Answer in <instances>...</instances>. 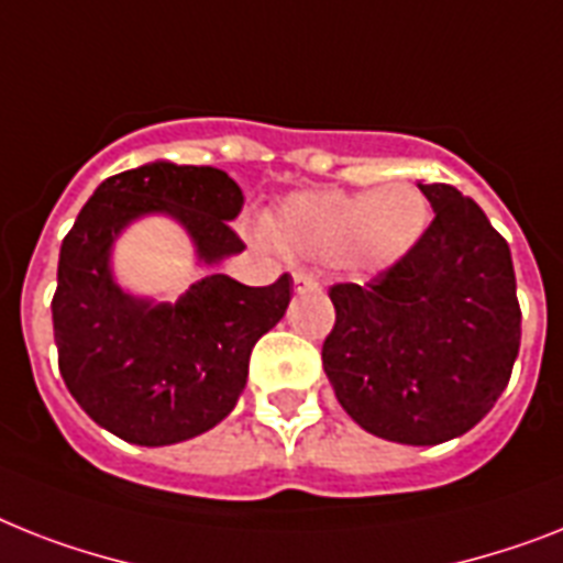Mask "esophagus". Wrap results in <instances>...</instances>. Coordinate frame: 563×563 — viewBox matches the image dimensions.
<instances>
[{"label": "esophagus", "instance_id": "esophagus-1", "mask_svg": "<svg viewBox=\"0 0 563 563\" xmlns=\"http://www.w3.org/2000/svg\"><path fill=\"white\" fill-rule=\"evenodd\" d=\"M295 289L297 291H314L321 289V283H318V277L309 272H295Z\"/></svg>", "mask_w": 563, "mask_h": 563}]
</instances>
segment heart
<instances>
[{
  "mask_svg": "<svg viewBox=\"0 0 563 563\" xmlns=\"http://www.w3.org/2000/svg\"><path fill=\"white\" fill-rule=\"evenodd\" d=\"M428 219L431 205L408 181L387 185L376 194L306 190L277 208L268 236L303 257L385 268L413 249Z\"/></svg>",
  "mask_w": 563,
  "mask_h": 563,
  "instance_id": "obj_1",
  "label": "heart"
}]
</instances>
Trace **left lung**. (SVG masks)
I'll use <instances>...</instances> for the list:
<instances>
[{"instance_id":"8db88e82","label":"left lung","mask_w":563,"mask_h":563,"mask_svg":"<svg viewBox=\"0 0 563 563\" xmlns=\"http://www.w3.org/2000/svg\"><path fill=\"white\" fill-rule=\"evenodd\" d=\"M413 249L364 286L335 283L321 358L341 408L401 445H440L495 408L520 350L509 242L451 185Z\"/></svg>"}]
</instances>
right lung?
I'll return each mask as SVG.
<instances>
[{"label": "right lung", "instance_id": "right-lung-1", "mask_svg": "<svg viewBox=\"0 0 563 563\" xmlns=\"http://www.w3.org/2000/svg\"><path fill=\"white\" fill-rule=\"evenodd\" d=\"M164 210L190 231L199 257L245 249L228 222L242 190L217 167L155 162L109 176L59 245L52 300L59 376L86 413L132 445H173L222 422L249 378L251 350L286 314L291 277L242 286L208 274L176 303L123 295L109 245L130 219Z\"/></svg>", "mask_w": 563, "mask_h": 563}]
</instances>
